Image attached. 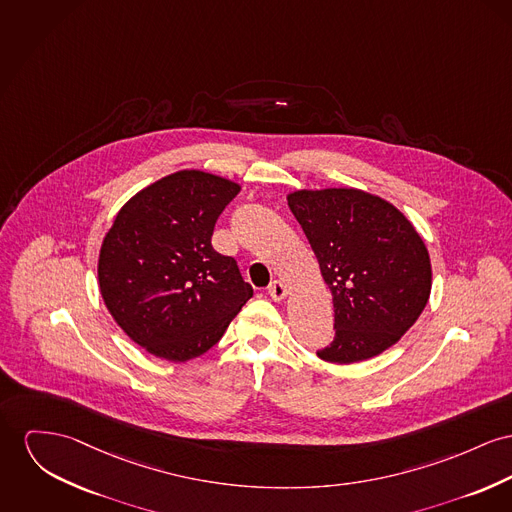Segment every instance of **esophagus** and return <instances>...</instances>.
<instances>
[{
    "label": "esophagus",
    "mask_w": 512,
    "mask_h": 512,
    "mask_svg": "<svg viewBox=\"0 0 512 512\" xmlns=\"http://www.w3.org/2000/svg\"><path fill=\"white\" fill-rule=\"evenodd\" d=\"M268 293L272 297L273 301H283L287 297V287L281 283V281H272V285L268 287Z\"/></svg>",
    "instance_id": "1"
}]
</instances>
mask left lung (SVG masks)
<instances>
[{
  "mask_svg": "<svg viewBox=\"0 0 512 512\" xmlns=\"http://www.w3.org/2000/svg\"><path fill=\"white\" fill-rule=\"evenodd\" d=\"M332 291L334 330L316 355L349 365L371 359L415 324L431 293L425 242L400 209L355 190H299L287 196Z\"/></svg>",
  "mask_w": 512,
  "mask_h": 512,
  "instance_id": "1",
  "label": "left lung"
}]
</instances>
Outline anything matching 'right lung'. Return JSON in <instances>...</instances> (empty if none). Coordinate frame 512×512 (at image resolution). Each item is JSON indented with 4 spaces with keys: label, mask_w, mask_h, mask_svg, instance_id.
I'll list each match as a JSON object with an SVG mask.
<instances>
[{
    "label": "right lung",
    "mask_w": 512,
    "mask_h": 512,
    "mask_svg": "<svg viewBox=\"0 0 512 512\" xmlns=\"http://www.w3.org/2000/svg\"><path fill=\"white\" fill-rule=\"evenodd\" d=\"M240 186L204 171L169 174L137 192L99 256L104 305L155 357L204 355L252 297L237 260L211 246L217 217Z\"/></svg>",
    "instance_id": "obj_1"
}]
</instances>
